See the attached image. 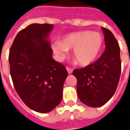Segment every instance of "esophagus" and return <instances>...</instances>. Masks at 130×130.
<instances>
[{
    "label": "esophagus",
    "mask_w": 130,
    "mask_h": 130,
    "mask_svg": "<svg viewBox=\"0 0 130 130\" xmlns=\"http://www.w3.org/2000/svg\"><path fill=\"white\" fill-rule=\"evenodd\" d=\"M66 69H67V70H68V74L72 73V72H73V69H72V68H69V67H67V68H66Z\"/></svg>",
    "instance_id": "1"
}]
</instances>
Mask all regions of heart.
Wrapping results in <instances>:
<instances>
[{"mask_svg":"<svg viewBox=\"0 0 130 130\" xmlns=\"http://www.w3.org/2000/svg\"><path fill=\"white\" fill-rule=\"evenodd\" d=\"M102 35L95 31H83L68 35L60 42L52 44L58 59L65 58L68 49H72V56L81 65L90 64L95 59L102 46Z\"/></svg>","mask_w":130,"mask_h":130,"instance_id":"heart-1","label":"heart"}]
</instances>
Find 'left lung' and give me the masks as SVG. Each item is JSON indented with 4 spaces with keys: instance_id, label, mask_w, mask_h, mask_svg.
<instances>
[{
    "instance_id": "left-lung-1",
    "label": "left lung",
    "mask_w": 130,
    "mask_h": 130,
    "mask_svg": "<svg viewBox=\"0 0 130 130\" xmlns=\"http://www.w3.org/2000/svg\"><path fill=\"white\" fill-rule=\"evenodd\" d=\"M105 51L95 62L84 68L75 69L76 91L82 102L91 107L105 104L117 88L121 73L120 46L109 29L102 27Z\"/></svg>"
}]
</instances>
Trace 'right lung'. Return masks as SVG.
<instances>
[{
	"instance_id": "obj_1",
	"label": "right lung",
	"mask_w": 130,
	"mask_h": 130,
	"mask_svg": "<svg viewBox=\"0 0 130 130\" xmlns=\"http://www.w3.org/2000/svg\"><path fill=\"white\" fill-rule=\"evenodd\" d=\"M52 24H33L17 35L9 53L10 75L17 93L27 106L47 113L62 100L68 75L65 65L54 60L47 40Z\"/></svg>"
}]
</instances>
